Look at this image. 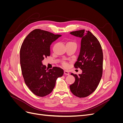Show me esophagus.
<instances>
[{"mask_svg": "<svg viewBox=\"0 0 123 123\" xmlns=\"http://www.w3.org/2000/svg\"><path fill=\"white\" fill-rule=\"evenodd\" d=\"M64 74H65V75H69V72L68 71H67L65 70L64 71Z\"/></svg>", "mask_w": 123, "mask_h": 123, "instance_id": "obj_1", "label": "esophagus"}]
</instances>
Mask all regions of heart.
<instances>
[{
	"mask_svg": "<svg viewBox=\"0 0 123 123\" xmlns=\"http://www.w3.org/2000/svg\"><path fill=\"white\" fill-rule=\"evenodd\" d=\"M72 43H74V44H75V43L74 42H68L67 43H66V45H67V44H72ZM64 65L65 66H66V64H65V63H64Z\"/></svg>",
	"mask_w": 123,
	"mask_h": 123,
	"instance_id": "heart-1",
	"label": "heart"
}]
</instances>
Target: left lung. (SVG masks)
<instances>
[{
    "label": "left lung",
    "mask_w": 123,
    "mask_h": 123,
    "mask_svg": "<svg viewBox=\"0 0 123 123\" xmlns=\"http://www.w3.org/2000/svg\"><path fill=\"white\" fill-rule=\"evenodd\" d=\"M70 33L81 38L80 52L74 67L82 70V73L79 75L71 74L75 80L70 86V89L74 95L85 98L96 90L101 80L103 50L98 39L89 31L81 30Z\"/></svg>",
    "instance_id": "left-lung-1"
}]
</instances>
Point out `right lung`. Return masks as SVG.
<instances>
[{"label":"right lung","instance_id":"right-lung-1","mask_svg":"<svg viewBox=\"0 0 123 123\" xmlns=\"http://www.w3.org/2000/svg\"><path fill=\"white\" fill-rule=\"evenodd\" d=\"M61 35L35 29L25 39L20 50V63L25 84L35 95L43 97L52 91L57 78L64 74L61 68L48 70L43 64L50 55V46Z\"/></svg>","mask_w":123,"mask_h":123}]
</instances>
